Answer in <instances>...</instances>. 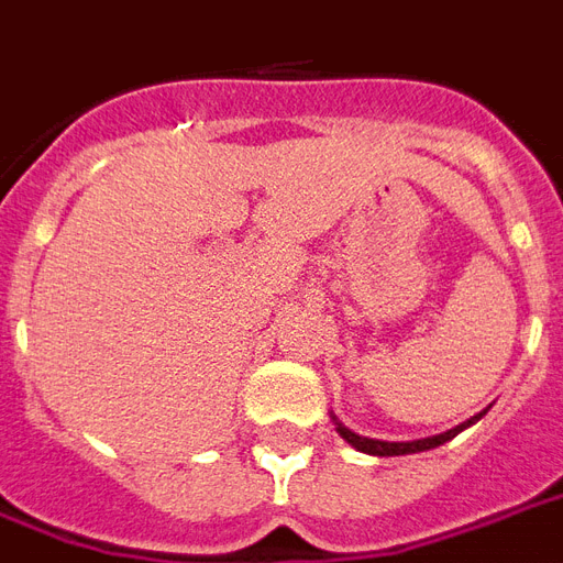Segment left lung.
<instances>
[{
    "instance_id": "left-lung-1",
    "label": "left lung",
    "mask_w": 563,
    "mask_h": 563,
    "mask_svg": "<svg viewBox=\"0 0 563 563\" xmlns=\"http://www.w3.org/2000/svg\"><path fill=\"white\" fill-rule=\"evenodd\" d=\"M482 417H485V411L476 413V417H470L467 422H461V426H455V429L443 431V434H434V438H422V440H408V443H390V440L361 438V434L350 431L346 426H341V422H338V431H341V438L346 440V443H352V446L358 449V452H367V455H378V459H387V455H411V452H426V449L440 446V443L452 440L455 434H459V431H464L467 426H473L476 420H482Z\"/></svg>"
}]
</instances>
